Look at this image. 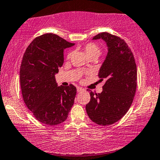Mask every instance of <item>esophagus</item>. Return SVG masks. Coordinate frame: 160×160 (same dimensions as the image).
I'll use <instances>...</instances> for the list:
<instances>
[{"label":"esophagus","mask_w":160,"mask_h":160,"mask_svg":"<svg viewBox=\"0 0 160 160\" xmlns=\"http://www.w3.org/2000/svg\"><path fill=\"white\" fill-rule=\"evenodd\" d=\"M82 91H84V88H82V87H77V92H82Z\"/></svg>","instance_id":"1"}]
</instances>
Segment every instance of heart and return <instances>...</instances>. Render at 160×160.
<instances>
[{
	"label": "heart",
	"mask_w": 160,
	"mask_h": 160,
	"mask_svg": "<svg viewBox=\"0 0 160 160\" xmlns=\"http://www.w3.org/2000/svg\"><path fill=\"white\" fill-rule=\"evenodd\" d=\"M82 49L84 50V52L86 53L87 56L89 58H97L100 54V49L98 46L95 43L90 42L87 43V44L84 45L82 47ZM72 56V52H69L67 54V58H71Z\"/></svg>",
	"instance_id": "obj_1"
}]
</instances>
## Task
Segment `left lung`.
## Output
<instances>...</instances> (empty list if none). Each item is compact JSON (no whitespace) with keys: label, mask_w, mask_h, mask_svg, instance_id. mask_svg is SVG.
<instances>
[{"label":"left lung","mask_w":160,"mask_h":160,"mask_svg":"<svg viewBox=\"0 0 160 160\" xmlns=\"http://www.w3.org/2000/svg\"><path fill=\"white\" fill-rule=\"evenodd\" d=\"M101 38L106 43L108 53L98 76L106 79L101 93L90 92L86 105L89 119L102 126L112 124L122 119L134 99L137 87V67L134 56L123 39L104 32L93 40Z\"/></svg>","instance_id":"obj_1"}]
</instances>
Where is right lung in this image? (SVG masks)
Here are the masks:
<instances>
[{
    "label": "right lung",
    "mask_w": 160,
    "mask_h": 160,
    "mask_svg": "<svg viewBox=\"0 0 160 160\" xmlns=\"http://www.w3.org/2000/svg\"><path fill=\"white\" fill-rule=\"evenodd\" d=\"M73 45L58 35L46 33L35 38L24 54L19 72L22 98L41 123H62L73 106L76 87H58L54 75L64 62V49Z\"/></svg>",
    "instance_id": "obj_1"
}]
</instances>
